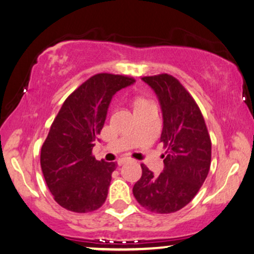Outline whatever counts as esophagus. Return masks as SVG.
I'll return each instance as SVG.
<instances>
[{
  "label": "esophagus",
  "mask_w": 254,
  "mask_h": 254,
  "mask_svg": "<svg viewBox=\"0 0 254 254\" xmlns=\"http://www.w3.org/2000/svg\"><path fill=\"white\" fill-rule=\"evenodd\" d=\"M127 162H130V158H127V157H124V158H120L118 159V165H123V164H125V163H127Z\"/></svg>",
  "instance_id": "obj_1"
}]
</instances>
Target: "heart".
I'll use <instances>...</instances> for the list:
<instances>
[{"label": "heart", "instance_id": "b5f03b06", "mask_svg": "<svg viewBox=\"0 0 254 254\" xmlns=\"http://www.w3.org/2000/svg\"><path fill=\"white\" fill-rule=\"evenodd\" d=\"M150 103L145 99H137L136 103H134V109H139V108H143V107H146V105H149Z\"/></svg>", "mask_w": 254, "mask_h": 254}]
</instances>
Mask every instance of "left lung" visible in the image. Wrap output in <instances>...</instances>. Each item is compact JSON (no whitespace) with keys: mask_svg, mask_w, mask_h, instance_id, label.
I'll return each instance as SVG.
<instances>
[{"mask_svg":"<svg viewBox=\"0 0 254 254\" xmlns=\"http://www.w3.org/2000/svg\"><path fill=\"white\" fill-rule=\"evenodd\" d=\"M155 91L163 115L160 142L166 147L158 177L142 164L133 185L134 198L155 213H172L186 206L203 185L211 165V139L197 103L177 78L168 73L143 77Z\"/></svg>","mask_w":254,"mask_h":254,"instance_id":"1","label":"left lung"}]
</instances>
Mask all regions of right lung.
Instances as JSON below:
<instances>
[{
  "instance_id": "obj_1",
  "label": "right lung",
  "mask_w": 254,
  "mask_h": 254,
  "mask_svg": "<svg viewBox=\"0 0 254 254\" xmlns=\"http://www.w3.org/2000/svg\"><path fill=\"white\" fill-rule=\"evenodd\" d=\"M132 77L97 73L64 101L41 149L44 179L61 206L77 213L92 212L108 197L116 163L97 160L98 140L114 95L133 84Z\"/></svg>"
}]
</instances>
